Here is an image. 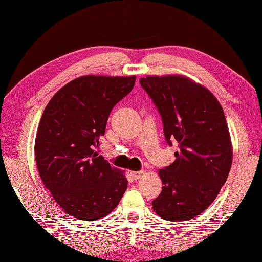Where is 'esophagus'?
<instances>
[{"label":"esophagus","mask_w":262,"mask_h":262,"mask_svg":"<svg viewBox=\"0 0 262 262\" xmlns=\"http://www.w3.org/2000/svg\"><path fill=\"white\" fill-rule=\"evenodd\" d=\"M143 173H144V171H132L130 176L134 180H138V179H141V177L143 176Z\"/></svg>","instance_id":"34e87169"}]
</instances>
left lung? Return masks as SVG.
I'll list each match as a JSON object with an SVG mask.
<instances>
[{
    "label": "left lung",
    "mask_w": 262,
    "mask_h": 262,
    "mask_svg": "<svg viewBox=\"0 0 262 262\" xmlns=\"http://www.w3.org/2000/svg\"><path fill=\"white\" fill-rule=\"evenodd\" d=\"M140 83L162 117L166 143L179 144L174 162L159 170L163 187L152 206L163 220L189 221L208 208L230 173L233 149L223 108L186 76H146Z\"/></svg>",
    "instance_id": "8db88e82"
}]
</instances>
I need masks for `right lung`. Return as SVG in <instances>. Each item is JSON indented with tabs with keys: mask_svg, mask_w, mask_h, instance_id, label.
I'll use <instances>...</instances> for the list:
<instances>
[{
	"mask_svg": "<svg viewBox=\"0 0 262 262\" xmlns=\"http://www.w3.org/2000/svg\"><path fill=\"white\" fill-rule=\"evenodd\" d=\"M136 76L85 75L54 94L39 122L35 157L43 186L65 213L83 221L109 215L128 181L94 152L111 110L129 93Z\"/></svg>",
	"mask_w": 262,
	"mask_h": 262,
	"instance_id": "1",
	"label": "right lung"
}]
</instances>
